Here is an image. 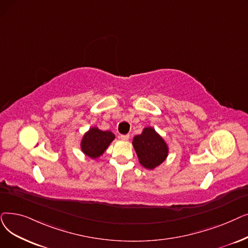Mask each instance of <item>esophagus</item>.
<instances>
[{
  "instance_id": "1",
  "label": "esophagus",
  "mask_w": 248,
  "mask_h": 248,
  "mask_svg": "<svg viewBox=\"0 0 248 248\" xmlns=\"http://www.w3.org/2000/svg\"><path fill=\"white\" fill-rule=\"evenodd\" d=\"M120 139L123 140V141H127V140L130 139V136H128V135H121Z\"/></svg>"
}]
</instances>
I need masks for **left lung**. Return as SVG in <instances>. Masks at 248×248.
I'll return each instance as SVG.
<instances>
[{
	"mask_svg": "<svg viewBox=\"0 0 248 248\" xmlns=\"http://www.w3.org/2000/svg\"><path fill=\"white\" fill-rule=\"evenodd\" d=\"M139 161L145 168L153 169L166 159L168 148L164 140L152 127H146L133 140Z\"/></svg>",
	"mask_w": 248,
	"mask_h": 248,
	"instance_id": "left-lung-1",
	"label": "left lung"
}]
</instances>
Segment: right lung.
<instances>
[{
    "instance_id": "obj_1",
    "label": "right lung",
    "mask_w": 248,
    "mask_h": 248,
    "mask_svg": "<svg viewBox=\"0 0 248 248\" xmlns=\"http://www.w3.org/2000/svg\"><path fill=\"white\" fill-rule=\"evenodd\" d=\"M114 135L109 131H100L97 127H92L88 133H86L81 148L83 152L91 157L97 158L104 153L106 148L113 141Z\"/></svg>"
}]
</instances>
